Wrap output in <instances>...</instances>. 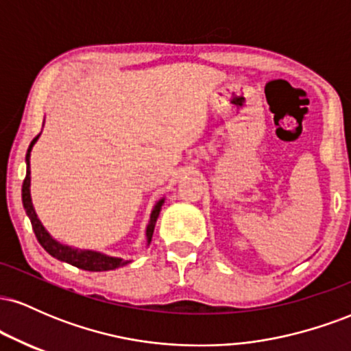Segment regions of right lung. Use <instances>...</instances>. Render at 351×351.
Instances as JSON below:
<instances>
[{
    "mask_svg": "<svg viewBox=\"0 0 351 351\" xmlns=\"http://www.w3.org/2000/svg\"><path fill=\"white\" fill-rule=\"evenodd\" d=\"M39 136V135H38ZM38 136H34V140L31 142L29 148H27L26 153V178L23 181V206L26 209V215L31 219V226H33V231L36 237H38L39 244L46 249L47 252L51 254L52 257L56 259L62 261V263H67L71 265H75V267L82 269V271H90V272H104V271H114V269L122 267V265L128 264V261L119 259V257H110L106 256V254H100L95 251H86V249H74L69 247V245H64L58 243L56 239H52L49 232L44 229L41 224V221L38 219V215H36L33 203H31V193H29V186H31V171H29V155L31 150H33V145L38 140ZM165 203V199H160L156 203V206L153 208L152 216H150V223L147 226V241L150 244L152 236H153V229H155L156 219H158L160 209H162V204Z\"/></svg>",
    "mask_w": 351,
    "mask_h": 351,
    "instance_id": "1",
    "label": "right lung"
}]
</instances>
